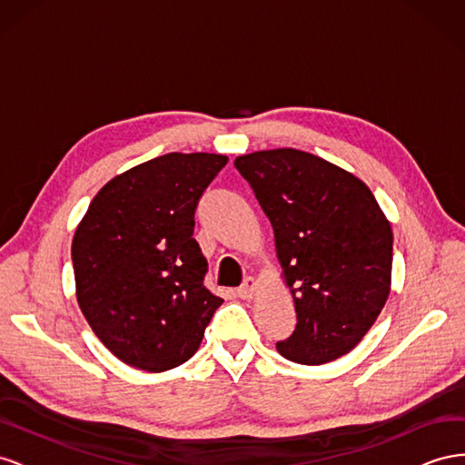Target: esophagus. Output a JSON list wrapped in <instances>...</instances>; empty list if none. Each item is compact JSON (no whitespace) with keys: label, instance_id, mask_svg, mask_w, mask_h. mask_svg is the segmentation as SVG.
I'll list each match as a JSON object with an SVG mask.
<instances>
[{"label":"esophagus","instance_id":"obj_1","mask_svg":"<svg viewBox=\"0 0 465 465\" xmlns=\"http://www.w3.org/2000/svg\"><path fill=\"white\" fill-rule=\"evenodd\" d=\"M258 290V280L256 278H246V282L238 287V295L242 299H252Z\"/></svg>","mask_w":465,"mask_h":465}]
</instances>
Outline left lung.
<instances>
[{
    "label": "left lung",
    "mask_w": 465,
    "mask_h": 465,
    "mask_svg": "<svg viewBox=\"0 0 465 465\" xmlns=\"http://www.w3.org/2000/svg\"><path fill=\"white\" fill-rule=\"evenodd\" d=\"M275 236L282 278L295 303L293 334L275 344L295 363L348 354L391 292L393 231L358 175L297 148L234 160Z\"/></svg>",
    "instance_id": "8db88e82"
}]
</instances>
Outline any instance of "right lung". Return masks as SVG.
<instances>
[{
	"instance_id": "1",
	"label": "right lung",
	"mask_w": 465,
	"mask_h": 465,
	"mask_svg": "<svg viewBox=\"0 0 465 465\" xmlns=\"http://www.w3.org/2000/svg\"><path fill=\"white\" fill-rule=\"evenodd\" d=\"M224 154L170 153L109 180L74 232L76 299L92 331L131 368L190 360L223 299L205 290L195 207Z\"/></svg>"
}]
</instances>
